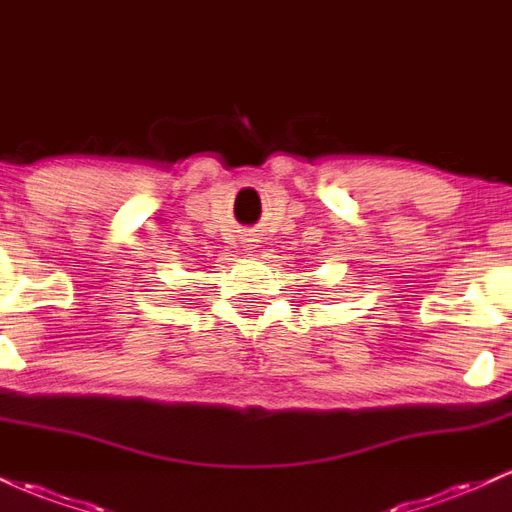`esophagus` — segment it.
Returning <instances> with one entry per match:
<instances>
[{
  "mask_svg": "<svg viewBox=\"0 0 512 512\" xmlns=\"http://www.w3.org/2000/svg\"><path fill=\"white\" fill-rule=\"evenodd\" d=\"M239 242L244 244V251H246V249H256L258 239H256V234H254V232H251V230H246V232L239 234Z\"/></svg>",
  "mask_w": 512,
  "mask_h": 512,
  "instance_id": "1",
  "label": "esophagus"
}]
</instances>
